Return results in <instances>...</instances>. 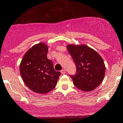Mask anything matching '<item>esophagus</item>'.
<instances>
[{
	"instance_id": "obj_1",
	"label": "esophagus",
	"mask_w": 123,
	"mask_h": 123,
	"mask_svg": "<svg viewBox=\"0 0 123 123\" xmlns=\"http://www.w3.org/2000/svg\"><path fill=\"white\" fill-rule=\"evenodd\" d=\"M61 73L62 74H65V69H63L61 71Z\"/></svg>"
}]
</instances>
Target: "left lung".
Returning <instances> with one entry per match:
<instances>
[{"instance_id": "left-lung-1", "label": "left lung", "mask_w": 123, "mask_h": 123, "mask_svg": "<svg viewBox=\"0 0 123 123\" xmlns=\"http://www.w3.org/2000/svg\"><path fill=\"white\" fill-rule=\"evenodd\" d=\"M67 49L76 65V74L71 75L74 86L83 91L93 90L105 77V65L102 58L86 44H68Z\"/></svg>"}]
</instances>
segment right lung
Returning <instances> with one entry per match:
<instances>
[{
    "mask_svg": "<svg viewBox=\"0 0 123 123\" xmlns=\"http://www.w3.org/2000/svg\"><path fill=\"white\" fill-rule=\"evenodd\" d=\"M48 46L43 42L32 46L24 54L19 65L23 81L30 90L45 94L55 87L61 73L56 71L47 58Z\"/></svg>",
    "mask_w": 123,
    "mask_h": 123,
    "instance_id": "1",
    "label": "right lung"
}]
</instances>
